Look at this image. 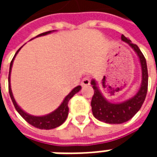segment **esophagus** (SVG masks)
<instances>
[{
	"instance_id": "1",
	"label": "esophagus",
	"mask_w": 157,
	"mask_h": 157,
	"mask_svg": "<svg viewBox=\"0 0 157 157\" xmlns=\"http://www.w3.org/2000/svg\"><path fill=\"white\" fill-rule=\"evenodd\" d=\"M81 85H82V86H86L90 85V80L86 77V78H84L82 81V82H81Z\"/></svg>"
}]
</instances>
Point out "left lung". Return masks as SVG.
I'll return each instance as SVG.
<instances>
[{
	"label": "left lung",
	"instance_id": "obj_1",
	"mask_svg": "<svg viewBox=\"0 0 157 157\" xmlns=\"http://www.w3.org/2000/svg\"><path fill=\"white\" fill-rule=\"evenodd\" d=\"M121 39L123 41L128 43L138 55L141 65L142 83L139 92L134 98L122 103H111L103 98L97 86L96 82L92 80L91 83L94 90L91 102L92 114L97 119L107 124H122L133 118L145 102L148 89V71L145 56L138 46L133 44L129 39L124 35L121 36Z\"/></svg>",
	"mask_w": 157,
	"mask_h": 157
}]
</instances>
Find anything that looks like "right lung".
<instances>
[{
    "label": "right lung",
    "instance_id": "obj_1",
    "mask_svg": "<svg viewBox=\"0 0 157 157\" xmlns=\"http://www.w3.org/2000/svg\"><path fill=\"white\" fill-rule=\"evenodd\" d=\"M51 33V31L43 33H40V34L37 36V37L46 35V34H48V33ZM20 48L17 51V53H16L15 55H14V57H13V59H12L11 64H10V70H9L8 90L9 94H10V97H11V99H12V102H13V105L15 107L16 110L18 112L19 114L22 116V118H24L29 124H30L33 125V126H34L35 128H40V129H51V128H56V127H59V126L61 125L65 121V119L67 118L69 112L68 102L69 101H70V99L72 97L75 95V93H77V92L81 90L82 86H76V87H75V88L73 89L71 92H70L68 95L65 97V98L64 99V101H63V102L61 103V105L59 106L55 111H54V112L51 113H49L48 115L41 116V117H36V116H32L28 114L27 113H25L23 110H22V109H20V107L17 104L15 99L13 98V95H12V89H11V86H10V74H11V70H12L13 59H14L17 54L19 50H20Z\"/></svg>",
    "mask_w": 157,
    "mask_h": 157
}]
</instances>
